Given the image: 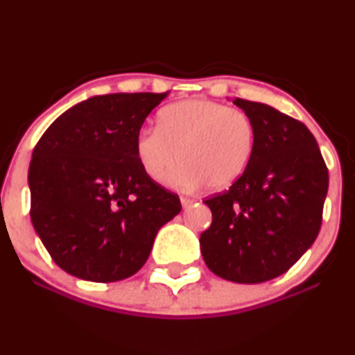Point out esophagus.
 <instances>
[{"label": "esophagus", "mask_w": 355, "mask_h": 355, "mask_svg": "<svg viewBox=\"0 0 355 355\" xmlns=\"http://www.w3.org/2000/svg\"><path fill=\"white\" fill-rule=\"evenodd\" d=\"M180 202H182V205H183V209H189V207H191L193 205V198H190V197H180Z\"/></svg>", "instance_id": "obj_1"}]
</instances>
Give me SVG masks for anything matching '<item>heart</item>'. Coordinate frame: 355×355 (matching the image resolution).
Masks as SVG:
<instances>
[{
  "label": "heart",
  "instance_id": "b5f03b06",
  "mask_svg": "<svg viewBox=\"0 0 355 355\" xmlns=\"http://www.w3.org/2000/svg\"><path fill=\"white\" fill-rule=\"evenodd\" d=\"M255 150V125L243 110L211 100H182L158 112L157 128L135 137L141 170L160 180L180 158L168 182L180 187L223 190L242 177Z\"/></svg>",
  "mask_w": 355,
  "mask_h": 355
}]
</instances>
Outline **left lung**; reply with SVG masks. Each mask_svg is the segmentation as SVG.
I'll return each instance as SVG.
<instances>
[{
	"instance_id": "8db88e82",
	"label": "left lung",
	"mask_w": 355,
	"mask_h": 355,
	"mask_svg": "<svg viewBox=\"0 0 355 355\" xmlns=\"http://www.w3.org/2000/svg\"><path fill=\"white\" fill-rule=\"evenodd\" d=\"M255 125V150L229 190L205 198L207 267L237 284L285 274L319 235L329 170L311 130L268 105L235 98Z\"/></svg>"
}]
</instances>
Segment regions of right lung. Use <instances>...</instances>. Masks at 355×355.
Segmentation results:
<instances>
[{
	"label": "right lung",
	"mask_w": 355,
	"mask_h": 355,
	"mask_svg": "<svg viewBox=\"0 0 355 355\" xmlns=\"http://www.w3.org/2000/svg\"><path fill=\"white\" fill-rule=\"evenodd\" d=\"M165 93H112L56 118L31 155V222L68 274L116 282L137 274L162 225L182 210L177 193L148 178L135 137Z\"/></svg>",
	"instance_id": "add662e5"
}]
</instances>
